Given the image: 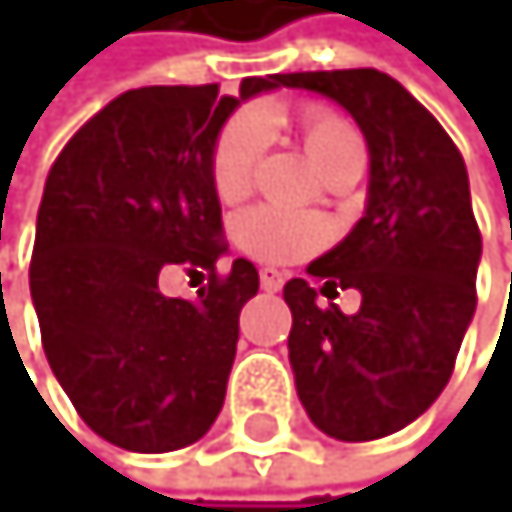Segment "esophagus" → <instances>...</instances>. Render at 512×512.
<instances>
[{"label": "esophagus", "mask_w": 512, "mask_h": 512, "mask_svg": "<svg viewBox=\"0 0 512 512\" xmlns=\"http://www.w3.org/2000/svg\"><path fill=\"white\" fill-rule=\"evenodd\" d=\"M259 285L266 288V291H278V288L285 285V275L278 272V269H262L259 272Z\"/></svg>", "instance_id": "obj_1"}]
</instances>
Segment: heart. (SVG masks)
<instances>
[{"instance_id":"heart-1","label":"heart","mask_w":512,"mask_h":512,"mask_svg":"<svg viewBox=\"0 0 512 512\" xmlns=\"http://www.w3.org/2000/svg\"><path fill=\"white\" fill-rule=\"evenodd\" d=\"M272 121V111L243 108L221 127L211 150V185L217 198L237 201L250 192ZM298 127L307 153L327 179L346 163L362 160V140L356 127L333 108L304 105ZM237 240L246 253L262 262H298L327 246L330 227L317 214L256 205L237 217Z\"/></svg>"}]
</instances>
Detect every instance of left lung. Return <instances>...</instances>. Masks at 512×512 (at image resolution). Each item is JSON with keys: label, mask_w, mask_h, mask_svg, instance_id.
Listing matches in <instances>:
<instances>
[{"label": "left lung", "mask_w": 512, "mask_h": 512, "mask_svg": "<svg viewBox=\"0 0 512 512\" xmlns=\"http://www.w3.org/2000/svg\"><path fill=\"white\" fill-rule=\"evenodd\" d=\"M282 86L340 102L372 156L365 217L307 266L320 295L356 288L362 307L343 314L340 304H317L307 278L285 285L298 397L327 436L381 439L417 420L449 385L475 314L481 230L465 160L446 127L388 73H285Z\"/></svg>", "instance_id": "left-lung-1"}]
</instances>
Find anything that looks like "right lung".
Here are the masks:
<instances>
[{
    "instance_id": "right-lung-1",
    "label": "right lung",
    "mask_w": 512,
    "mask_h": 512,
    "mask_svg": "<svg viewBox=\"0 0 512 512\" xmlns=\"http://www.w3.org/2000/svg\"><path fill=\"white\" fill-rule=\"evenodd\" d=\"M282 86L246 76L240 99ZM211 86L118 95L60 150L44 182L31 298L47 362L92 433L127 452H172L224 407L250 259L217 269L227 240L211 150L240 105ZM209 275L195 302L166 299L163 271Z\"/></svg>"
}]
</instances>
